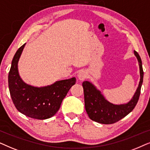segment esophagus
<instances>
[{
    "mask_svg": "<svg viewBox=\"0 0 150 150\" xmlns=\"http://www.w3.org/2000/svg\"><path fill=\"white\" fill-rule=\"evenodd\" d=\"M87 77V73L85 71H81L78 73V78L79 80H84Z\"/></svg>",
    "mask_w": 150,
    "mask_h": 150,
    "instance_id": "obj_1",
    "label": "esophagus"
}]
</instances>
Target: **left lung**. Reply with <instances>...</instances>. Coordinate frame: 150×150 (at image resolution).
Segmentation results:
<instances>
[{"label": "left lung", "mask_w": 150, "mask_h": 150, "mask_svg": "<svg viewBox=\"0 0 150 150\" xmlns=\"http://www.w3.org/2000/svg\"><path fill=\"white\" fill-rule=\"evenodd\" d=\"M134 52L139 61L141 79L133 98L126 104L114 105L108 102L91 83L87 81L83 82L85 108L91 120L103 124H112L121 120L135 108L140 97L143 81V70L142 61L139 53L135 51Z\"/></svg>", "instance_id": "left-lung-1"}]
</instances>
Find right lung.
I'll return each mask as SVG.
<instances>
[{
    "label": "right lung",
    "instance_id": "1",
    "mask_svg": "<svg viewBox=\"0 0 150 150\" xmlns=\"http://www.w3.org/2000/svg\"><path fill=\"white\" fill-rule=\"evenodd\" d=\"M25 44L18 49L11 62L8 75L10 95L19 112L36 119H47L54 116L76 78L57 81L51 86L37 88L26 84L19 76L18 62Z\"/></svg>",
    "mask_w": 150,
    "mask_h": 150
}]
</instances>
